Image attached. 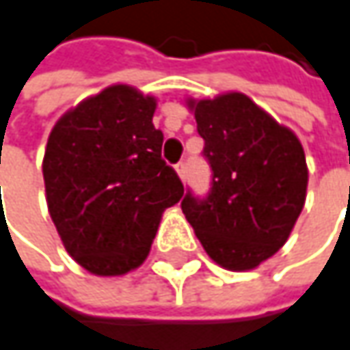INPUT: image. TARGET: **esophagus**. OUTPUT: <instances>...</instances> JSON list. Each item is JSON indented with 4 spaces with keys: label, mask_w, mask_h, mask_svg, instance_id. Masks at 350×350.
<instances>
[{
    "label": "esophagus",
    "mask_w": 350,
    "mask_h": 350,
    "mask_svg": "<svg viewBox=\"0 0 350 350\" xmlns=\"http://www.w3.org/2000/svg\"><path fill=\"white\" fill-rule=\"evenodd\" d=\"M174 168L176 172H178V176H180V180L184 182V180H186V166H184V162H178Z\"/></svg>",
    "instance_id": "34e87169"
}]
</instances>
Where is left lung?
Wrapping results in <instances>:
<instances>
[{
  "label": "left lung",
  "instance_id": "obj_1",
  "mask_svg": "<svg viewBox=\"0 0 350 350\" xmlns=\"http://www.w3.org/2000/svg\"><path fill=\"white\" fill-rule=\"evenodd\" d=\"M188 108L204 138L212 188L206 198L186 192L182 212L216 265L256 269L288 240L304 206L302 144L240 92L188 100Z\"/></svg>",
  "mask_w": 350,
  "mask_h": 350
}]
</instances>
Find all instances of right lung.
Masks as SVG:
<instances>
[{
  "instance_id": "1",
  "label": "right lung",
  "mask_w": 350,
  "mask_h": 350,
  "mask_svg": "<svg viewBox=\"0 0 350 350\" xmlns=\"http://www.w3.org/2000/svg\"><path fill=\"white\" fill-rule=\"evenodd\" d=\"M156 100L132 85H110L66 111L44 154L48 210L70 256L92 274L138 269L162 212L184 186L162 160Z\"/></svg>"
}]
</instances>
